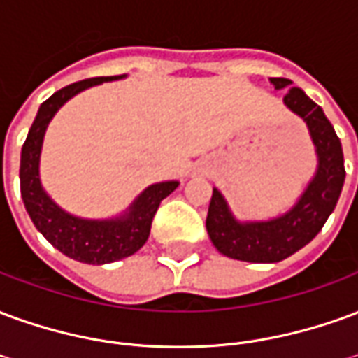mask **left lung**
<instances>
[{
  "label": "left lung",
  "mask_w": 358,
  "mask_h": 358,
  "mask_svg": "<svg viewBox=\"0 0 358 358\" xmlns=\"http://www.w3.org/2000/svg\"><path fill=\"white\" fill-rule=\"evenodd\" d=\"M270 82L276 90L289 88L284 103L307 122L318 153V171L297 205L284 217L268 222L240 224L220 192L213 189L207 215L210 241L222 255L248 263H278L305 248L336 209L345 182L341 141L324 110L303 90L292 88V80L270 78Z\"/></svg>",
  "instance_id": "obj_1"
}]
</instances>
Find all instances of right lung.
<instances>
[{
    "instance_id": "1",
    "label": "right lung",
    "mask_w": 358,
    "mask_h": 358,
    "mask_svg": "<svg viewBox=\"0 0 358 358\" xmlns=\"http://www.w3.org/2000/svg\"><path fill=\"white\" fill-rule=\"evenodd\" d=\"M117 78H122V74L74 82L71 86L55 92L50 99L40 105V110L30 126V132L20 153V195L32 222L43 234V238L63 255L86 264L115 263L124 257L134 255L138 249L143 248L159 205L166 195H171L178 187V182H161L149 186L134 201L128 215L115 220H84L73 217L59 209L42 189L38 163L43 134L53 115L63 103L82 90Z\"/></svg>"
}]
</instances>
